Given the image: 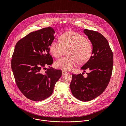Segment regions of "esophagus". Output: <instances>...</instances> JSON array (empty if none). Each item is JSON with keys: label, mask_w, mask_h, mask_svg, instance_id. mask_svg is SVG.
<instances>
[{"label": "esophagus", "mask_w": 126, "mask_h": 126, "mask_svg": "<svg viewBox=\"0 0 126 126\" xmlns=\"http://www.w3.org/2000/svg\"><path fill=\"white\" fill-rule=\"evenodd\" d=\"M67 73L65 72V71H62V75L63 76V75H64L65 74H66Z\"/></svg>", "instance_id": "1"}]
</instances>
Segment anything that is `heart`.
Returning <instances> with one entry per match:
<instances>
[{"label": "heart", "instance_id": "1", "mask_svg": "<svg viewBox=\"0 0 126 126\" xmlns=\"http://www.w3.org/2000/svg\"><path fill=\"white\" fill-rule=\"evenodd\" d=\"M60 42L53 41L50 46V51L54 57L62 56L64 49L68 48V56L63 57L55 63L56 66L63 71H70L78 63H85L90 59L92 47L85 37L74 32H67L59 38Z\"/></svg>", "mask_w": 126, "mask_h": 126}]
</instances>
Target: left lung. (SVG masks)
<instances>
[{"label": "left lung", "mask_w": 126, "mask_h": 126, "mask_svg": "<svg viewBox=\"0 0 126 126\" xmlns=\"http://www.w3.org/2000/svg\"><path fill=\"white\" fill-rule=\"evenodd\" d=\"M83 32L91 41L93 50L89 60L80 69L90 72L84 78L72 74L70 89L73 96L82 101H89L100 95L109 83L113 67V53L107 40L100 33L87 29Z\"/></svg>", "instance_id": "obj_1"}]
</instances>
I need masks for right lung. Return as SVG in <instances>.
I'll return each instance as SVG.
<instances>
[{"label":"right lung","instance_id":"add662e5","mask_svg":"<svg viewBox=\"0 0 126 126\" xmlns=\"http://www.w3.org/2000/svg\"><path fill=\"white\" fill-rule=\"evenodd\" d=\"M54 29L49 27L33 32L20 40L16 45L11 62L12 69L19 89L33 101L50 96L62 71L53 68L42 74L43 69L53 63L49 54L53 41Z\"/></svg>","mask_w":126,"mask_h":126}]
</instances>
